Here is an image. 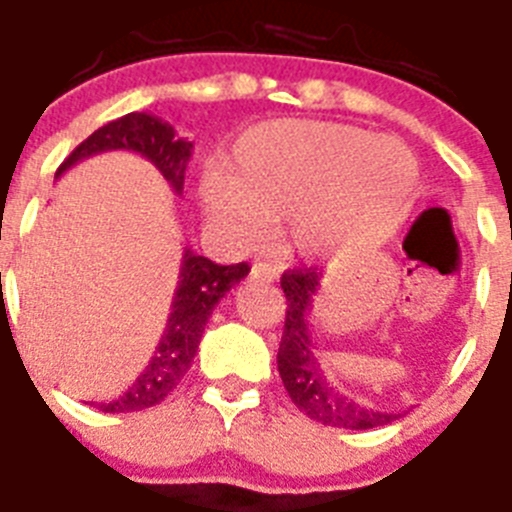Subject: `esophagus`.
Masks as SVG:
<instances>
[{"mask_svg":"<svg viewBox=\"0 0 512 512\" xmlns=\"http://www.w3.org/2000/svg\"><path fill=\"white\" fill-rule=\"evenodd\" d=\"M279 277V269L274 264H266V261H259V264L251 266V279L253 282H274Z\"/></svg>","mask_w":512,"mask_h":512,"instance_id":"esophagus-1","label":"esophagus"}]
</instances>
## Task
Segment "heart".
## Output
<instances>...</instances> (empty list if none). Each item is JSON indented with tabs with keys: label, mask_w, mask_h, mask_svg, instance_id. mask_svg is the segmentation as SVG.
<instances>
[{
	"label": "heart",
	"mask_w": 512,
	"mask_h": 512,
	"mask_svg": "<svg viewBox=\"0 0 512 512\" xmlns=\"http://www.w3.org/2000/svg\"><path fill=\"white\" fill-rule=\"evenodd\" d=\"M415 179V158L400 140L341 122L274 120L238 138L233 174L210 171L202 202L238 241L289 220V243L320 253L384 228Z\"/></svg>",
	"instance_id": "b5f03b06"
}]
</instances>
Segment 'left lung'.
<instances>
[{
	"instance_id": "8db88e82",
	"label": "left lung",
	"mask_w": 512,
	"mask_h": 512,
	"mask_svg": "<svg viewBox=\"0 0 512 512\" xmlns=\"http://www.w3.org/2000/svg\"><path fill=\"white\" fill-rule=\"evenodd\" d=\"M282 289L287 297V320H284L282 343H279L277 366L284 390L292 402L323 425L366 431L400 418V413H382L351 400L320 364L310 333L312 297L320 292V274L315 269H289L282 274Z\"/></svg>"
}]
</instances>
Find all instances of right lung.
<instances>
[{
	"mask_svg": "<svg viewBox=\"0 0 512 512\" xmlns=\"http://www.w3.org/2000/svg\"><path fill=\"white\" fill-rule=\"evenodd\" d=\"M107 151L140 153L161 171L174 194L184 192V171L192 158V143L187 138H179L169 122L148 115V112H130L120 120H112L94 130L58 166L56 179L84 158ZM248 271H251L248 264L220 266L184 248L179 282H176L161 341L153 348V356L146 361L138 379L115 400L99 402V410L102 413H135V410L153 408L164 397H169L176 384L189 372L215 305L228 295L230 287L246 279Z\"/></svg>",
	"mask_w": 512,
	"mask_h": 512,
	"instance_id": "right-lung-1",
	"label": "right lung"
}]
</instances>
